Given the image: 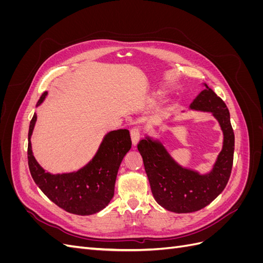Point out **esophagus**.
Wrapping results in <instances>:
<instances>
[{
	"label": "esophagus",
	"instance_id": "esophagus-1",
	"mask_svg": "<svg viewBox=\"0 0 263 263\" xmlns=\"http://www.w3.org/2000/svg\"><path fill=\"white\" fill-rule=\"evenodd\" d=\"M130 136H132V142L134 146H136L139 140H140V130L139 128H137V127H135V128H133L130 130Z\"/></svg>",
	"mask_w": 263,
	"mask_h": 263
}]
</instances>
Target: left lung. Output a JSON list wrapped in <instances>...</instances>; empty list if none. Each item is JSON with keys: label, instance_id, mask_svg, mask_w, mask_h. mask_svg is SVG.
I'll list each match as a JSON object with an SVG mask.
<instances>
[{"label": "left lung", "instance_id": "8db88e82", "mask_svg": "<svg viewBox=\"0 0 263 263\" xmlns=\"http://www.w3.org/2000/svg\"><path fill=\"white\" fill-rule=\"evenodd\" d=\"M205 90L191 103L190 108L210 112L217 119L224 135L222 149L211 172L197 171L181 166L159 139L147 136L137 146L157 203L174 213H192L204 209L222 191L232 173L235 135L230 124L229 110L219 97L205 84Z\"/></svg>", "mask_w": 263, "mask_h": 263}]
</instances>
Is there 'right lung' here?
I'll return each mask as SVG.
<instances>
[{
	"mask_svg": "<svg viewBox=\"0 0 263 263\" xmlns=\"http://www.w3.org/2000/svg\"><path fill=\"white\" fill-rule=\"evenodd\" d=\"M47 92L37 102L39 106ZM37 121L34 114L28 132V166L31 178L43 193L59 208L76 215H92L105 209L114 196L115 181L123 158L132 148L129 132L112 130L105 135L92 158L83 168L74 172L51 174L46 172L33 155L30 137Z\"/></svg>",
	"mask_w": 263,
	"mask_h": 263,
	"instance_id": "1",
	"label": "right lung"
}]
</instances>
